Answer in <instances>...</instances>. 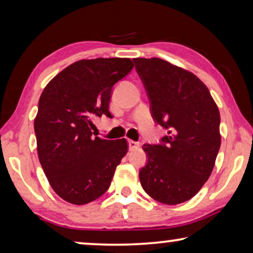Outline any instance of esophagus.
<instances>
[{
  "mask_svg": "<svg viewBox=\"0 0 253 253\" xmlns=\"http://www.w3.org/2000/svg\"><path fill=\"white\" fill-rule=\"evenodd\" d=\"M127 145H129V150H136V148L139 147V143L138 141H134V140H127Z\"/></svg>",
  "mask_w": 253,
  "mask_h": 253,
  "instance_id": "1",
  "label": "esophagus"
}]
</instances>
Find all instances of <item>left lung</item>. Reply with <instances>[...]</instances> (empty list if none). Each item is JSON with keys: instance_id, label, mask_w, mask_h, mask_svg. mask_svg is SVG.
I'll list each match as a JSON object with an SVG mask.
<instances>
[{"instance_id": "1", "label": "left lung", "mask_w": 253, "mask_h": 253, "mask_svg": "<svg viewBox=\"0 0 253 253\" xmlns=\"http://www.w3.org/2000/svg\"><path fill=\"white\" fill-rule=\"evenodd\" d=\"M154 122L167 130L159 144H145L143 189L167 205L191 199L209 179L219 153L220 113L209 88L184 69L161 58H133Z\"/></svg>"}]
</instances>
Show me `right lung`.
Wrapping results in <instances>:
<instances>
[{"mask_svg":"<svg viewBox=\"0 0 253 253\" xmlns=\"http://www.w3.org/2000/svg\"><path fill=\"white\" fill-rule=\"evenodd\" d=\"M130 58H94L69 65L41 93L34 120L39 161L54 191L84 205L109 189L126 140L93 137V120L109 113L114 85L132 70Z\"/></svg>","mask_w":253,"mask_h":253,"instance_id":"obj_1","label":"right lung"}]
</instances>
